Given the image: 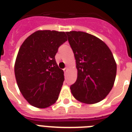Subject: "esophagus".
<instances>
[{
  "label": "esophagus",
  "instance_id": "obj_1",
  "mask_svg": "<svg viewBox=\"0 0 132 132\" xmlns=\"http://www.w3.org/2000/svg\"><path fill=\"white\" fill-rule=\"evenodd\" d=\"M67 70H68V68H67V67H66V68H64V73H66V72H67Z\"/></svg>",
  "mask_w": 132,
  "mask_h": 132
}]
</instances>
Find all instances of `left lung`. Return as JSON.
Returning <instances> with one entry per match:
<instances>
[{"label":"left lung","instance_id":"obj_1","mask_svg":"<svg viewBox=\"0 0 132 132\" xmlns=\"http://www.w3.org/2000/svg\"><path fill=\"white\" fill-rule=\"evenodd\" d=\"M76 60L77 79L70 86L72 95L81 102L92 104L110 92L117 75V64L108 46L91 34L66 32Z\"/></svg>","mask_w":132,"mask_h":132}]
</instances>
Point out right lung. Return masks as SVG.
Instances as JSON below:
<instances>
[{
    "label": "right lung",
    "instance_id": "right-lung-1",
    "mask_svg": "<svg viewBox=\"0 0 132 132\" xmlns=\"http://www.w3.org/2000/svg\"><path fill=\"white\" fill-rule=\"evenodd\" d=\"M66 41L65 32L38 31L20 48L14 68L15 79L22 94L33 106L44 108L57 100L64 76L55 56Z\"/></svg>",
    "mask_w": 132,
    "mask_h": 132
}]
</instances>
